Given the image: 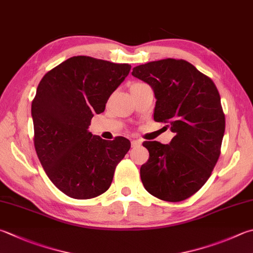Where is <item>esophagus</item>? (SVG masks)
Returning <instances> with one entry per match:
<instances>
[{
	"instance_id": "1",
	"label": "esophagus",
	"mask_w": 253,
	"mask_h": 253,
	"mask_svg": "<svg viewBox=\"0 0 253 253\" xmlns=\"http://www.w3.org/2000/svg\"><path fill=\"white\" fill-rule=\"evenodd\" d=\"M141 144H142V142L140 140H132L131 141L132 147H137V146H140Z\"/></svg>"
}]
</instances>
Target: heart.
Returning <instances> with one entry per match:
<instances>
[{
	"mask_svg": "<svg viewBox=\"0 0 253 253\" xmlns=\"http://www.w3.org/2000/svg\"><path fill=\"white\" fill-rule=\"evenodd\" d=\"M143 83H133L132 84H131V88H134V87H137V85H140V84H142Z\"/></svg>",
	"mask_w": 253,
	"mask_h": 253,
	"instance_id": "1",
	"label": "heart"
}]
</instances>
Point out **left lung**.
I'll list each match as a JSON object with an SVG mask.
<instances>
[{
    "mask_svg": "<svg viewBox=\"0 0 253 253\" xmlns=\"http://www.w3.org/2000/svg\"><path fill=\"white\" fill-rule=\"evenodd\" d=\"M132 75L153 88L154 121L175 133L169 144L143 143L150 153L140 169L143 186L162 201L182 202L203 187L220 155L226 120L218 89L184 59L151 61Z\"/></svg>",
    "mask_w": 253,
    "mask_h": 253,
    "instance_id": "1",
    "label": "left lung"
}]
</instances>
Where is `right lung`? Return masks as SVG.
I'll use <instances>...</instances> for the list:
<instances>
[{
  "mask_svg": "<svg viewBox=\"0 0 253 253\" xmlns=\"http://www.w3.org/2000/svg\"><path fill=\"white\" fill-rule=\"evenodd\" d=\"M128 64L74 56L42 78L32 102L34 146L57 188L75 199L107 192L114 169L130 150L123 136L102 140L88 131L111 93L130 73Z\"/></svg>",
  "mask_w": 253,
  "mask_h": 253,
  "instance_id": "obj_1",
  "label": "right lung"
}]
</instances>
